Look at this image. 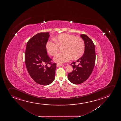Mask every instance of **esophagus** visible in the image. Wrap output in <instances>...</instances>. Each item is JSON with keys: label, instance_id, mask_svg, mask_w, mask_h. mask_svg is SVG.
Wrapping results in <instances>:
<instances>
[{"label": "esophagus", "instance_id": "34e87169", "mask_svg": "<svg viewBox=\"0 0 121 121\" xmlns=\"http://www.w3.org/2000/svg\"><path fill=\"white\" fill-rule=\"evenodd\" d=\"M63 65L62 64H57L56 66L57 67H60V66H62Z\"/></svg>", "mask_w": 121, "mask_h": 121}]
</instances>
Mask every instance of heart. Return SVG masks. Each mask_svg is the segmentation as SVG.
Listing matches in <instances>:
<instances>
[{"mask_svg":"<svg viewBox=\"0 0 121 121\" xmlns=\"http://www.w3.org/2000/svg\"><path fill=\"white\" fill-rule=\"evenodd\" d=\"M55 42L48 41L46 45L47 53L53 56L58 51L59 46H63V52L55 56L53 60L57 63H64L69 61L73 57L74 59H77L83 55L85 45L84 40L80 37L74 35L62 33L54 38Z\"/></svg>","mask_w":121,"mask_h":121,"instance_id":"obj_1","label":"heart"}]
</instances>
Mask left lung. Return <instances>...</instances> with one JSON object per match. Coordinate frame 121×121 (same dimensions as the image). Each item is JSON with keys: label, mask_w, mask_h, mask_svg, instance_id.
Masks as SVG:
<instances>
[{"label": "left lung", "mask_w": 121, "mask_h": 121, "mask_svg": "<svg viewBox=\"0 0 121 121\" xmlns=\"http://www.w3.org/2000/svg\"><path fill=\"white\" fill-rule=\"evenodd\" d=\"M80 36L85 42L84 53L80 58L71 63L73 69L68 74L69 81L75 84L82 83L88 79L94 69L95 61V45L92 40L84 34H81ZM76 62L78 63V65H75Z\"/></svg>", "instance_id": "8db88e82"}]
</instances>
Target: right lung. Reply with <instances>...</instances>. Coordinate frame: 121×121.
Returning a JSON list of instances; mask_svg holds the SVG:
<instances>
[{"label":"right lung","instance_id":"right-lung-1","mask_svg":"<svg viewBox=\"0 0 121 121\" xmlns=\"http://www.w3.org/2000/svg\"><path fill=\"white\" fill-rule=\"evenodd\" d=\"M49 32H40L27 42L25 53L26 68L31 78L37 84L47 85L55 79L56 63L47 55L46 45L50 36ZM51 65L50 67L47 66Z\"/></svg>","mask_w":121,"mask_h":121}]
</instances>
